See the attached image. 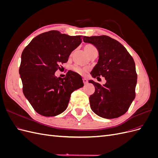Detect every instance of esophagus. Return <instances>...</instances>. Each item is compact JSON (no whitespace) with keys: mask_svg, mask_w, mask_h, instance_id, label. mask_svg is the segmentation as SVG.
Listing matches in <instances>:
<instances>
[{"mask_svg":"<svg viewBox=\"0 0 158 158\" xmlns=\"http://www.w3.org/2000/svg\"><path fill=\"white\" fill-rule=\"evenodd\" d=\"M83 82H84V84H88V80L86 78H83Z\"/></svg>","mask_w":158,"mask_h":158,"instance_id":"1","label":"esophagus"}]
</instances>
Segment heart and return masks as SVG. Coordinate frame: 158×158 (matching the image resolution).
Masks as SVG:
<instances>
[{"label":"heart","mask_w":158,"mask_h":158,"mask_svg":"<svg viewBox=\"0 0 158 158\" xmlns=\"http://www.w3.org/2000/svg\"><path fill=\"white\" fill-rule=\"evenodd\" d=\"M84 49L85 51V52H86L87 55L89 56L95 53H98V49L96 47H95L94 45L91 44H85L84 46ZM73 70L76 72V73H77L78 74H82L84 75L88 72V69H84V68H81L80 66H77V65H75L73 66Z\"/></svg>","instance_id":"obj_1"}]
</instances>
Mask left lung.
<instances>
[{
	"instance_id": "left-lung-1",
	"label": "left lung",
	"mask_w": 158,
	"mask_h": 158,
	"mask_svg": "<svg viewBox=\"0 0 158 158\" xmlns=\"http://www.w3.org/2000/svg\"><path fill=\"white\" fill-rule=\"evenodd\" d=\"M83 40L93 44L99 52L98 63L90 74L94 78L103 76L107 81L104 85L88 81L95 86L89 98L91 109L105 118L121 117L136 96L135 61L125 47L109 36H84Z\"/></svg>"
}]
</instances>
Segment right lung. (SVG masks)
Masks as SVG:
<instances>
[{
  "instance_id": "1",
  "label": "right lung",
  "mask_w": 158,
  "mask_h": 158,
  "mask_svg": "<svg viewBox=\"0 0 158 158\" xmlns=\"http://www.w3.org/2000/svg\"><path fill=\"white\" fill-rule=\"evenodd\" d=\"M82 40V35L52 30L33 38L23 49L19 69L23 93L41 115L53 117L63 113L71 94L84 86L82 77L75 72L68 71L63 78L55 76Z\"/></svg>"
}]
</instances>
